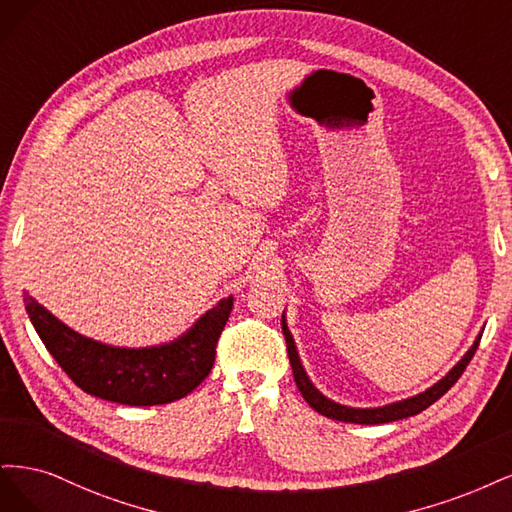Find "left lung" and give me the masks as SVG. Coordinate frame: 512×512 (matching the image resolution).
Listing matches in <instances>:
<instances>
[{"mask_svg":"<svg viewBox=\"0 0 512 512\" xmlns=\"http://www.w3.org/2000/svg\"><path fill=\"white\" fill-rule=\"evenodd\" d=\"M280 325H283V334H285V340H287V353H289L295 385H298V389L304 395V400L308 402V406L315 408L319 415H323L327 419L344 421V423H359V425H376V423H389V421L406 419V417H412V415H419L421 410H425L427 406H432L436 400H440L442 395L457 383V378L464 374V370L470 364V359L474 357L476 346H478V342H481V336H483V334H478L474 344L466 351V355L461 357L457 364L447 372V376H442L436 385H432L430 389H425L423 393H417V395H412V398H406V400H400V402L376 406V408H353V406H344V404H338L334 400L325 398V395L315 385H312V381H310L304 366H302L298 346H295V340H293L289 327H287L285 312H283V321H280Z\"/></svg>","mask_w":512,"mask_h":512,"instance_id":"8db88e82","label":"left lung"}]
</instances>
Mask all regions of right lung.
Returning a JSON list of instances; mask_svg holds the SVG:
<instances>
[{
	"mask_svg": "<svg viewBox=\"0 0 512 512\" xmlns=\"http://www.w3.org/2000/svg\"><path fill=\"white\" fill-rule=\"evenodd\" d=\"M25 308L48 353L82 391L117 404L155 406L185 398L208 376L234 295L204 312L183 336L142 349L82 336L27 293Z\"/></svg>",
	"mask_w": 512,
	"mask_h": 512,
	"instance_id": "right-lung-1",
	"label": "right lung"
}]
</instances>
